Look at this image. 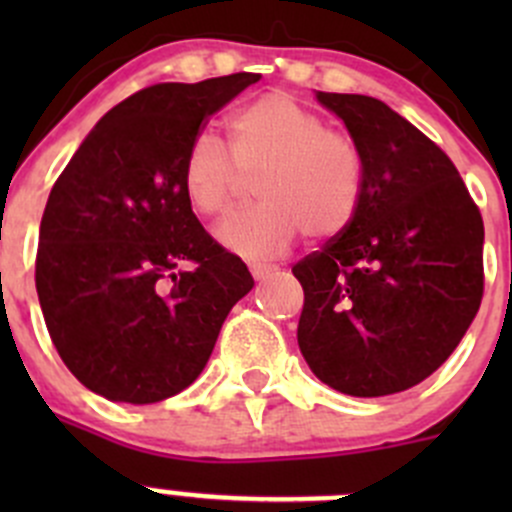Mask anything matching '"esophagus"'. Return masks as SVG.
Returning <instances> with one entry per match:
<instances>
[{"instance_id": "1", "label": "esophagus", "mask_w": 512, "mask_h": 512, "mask_svg": "<svg viewBox=\"0 0 512 512\" xmlns=\"http://www.w3.org/2000/svg\"><path fill=\"white\" fill-rule=\"evenodd\" d=\"M250 272H252V277H255L257 282H262V280H267V277L272 275V272L277 270L275 265H265V262H250Z\"/></svg>"}]
</instances>
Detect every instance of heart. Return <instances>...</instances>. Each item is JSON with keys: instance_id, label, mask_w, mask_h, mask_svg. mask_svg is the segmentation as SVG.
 I'll return each instance as SVG.
<instances>
[{"instance_id": "heart-1", "label": "heart", "mask_w": 512, "mask_h": 512, "mask_svg": "<svg viewBox=\"0 0 512 512\" xmlns=\"http://www.w3.org/2000/svg\"><path fill=\"white\" fill-rule=\"evenodd\" d=\"M230 148L200 131L188 143L180 183L200 215L218 218L232 208L242 175H257L252 208L218 227L230 252L262 260L285 252L302 232L327 240L352 223L361 200L364 165L347 136L294 101L270 94L230 116Z\"/></svg>"}]
</instances>
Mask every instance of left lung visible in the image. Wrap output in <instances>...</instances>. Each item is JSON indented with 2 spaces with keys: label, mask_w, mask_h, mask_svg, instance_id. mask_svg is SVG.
I'll list each match as a JSON object with an SVG mask.
<instances>
[{
  "label": "left lung",
  "mask_w": 512,
  "mask_h": 512,
  "mask_svg": "<svg viewBox=\"0 0 512 512\" xmlns=\"http://www.w3.org/2000/svg\"><path fill=\"white\" fill-rule=\"evenodd\" d=\"M364 165L352 223L292 267L304 289L299 352L349 396L431 376L483 299V218L453 160L384 101L317 91Z\"/></svg>",
  "instance_id": "8db88e82"
}]
</instances>
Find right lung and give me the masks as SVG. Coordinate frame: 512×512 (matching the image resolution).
<instances>
[{
    "label": "right lung",
    "instance_id": "right-lung-1",
    "mask_svg": "<svg viewBox=\"0 0 512 512\" xmlns=\"http://www.w3.org/2000/svg\"><path fill=\"white\" fill-rule=\"evenodd\" d=\"M260 74L156 84L113 106L56 178L36 250V294L71 374L108 401L156 404L208 364L255 280L195 218L180 183L188 143Z\"/></svg>",
    "mask_w": 512,
    "mask_h": 512
}]
</instances>
